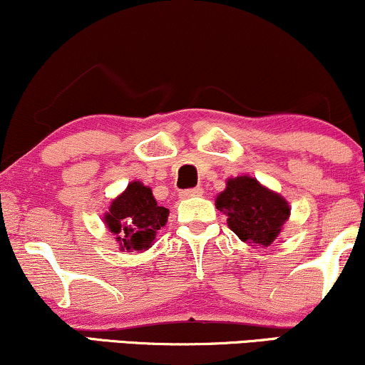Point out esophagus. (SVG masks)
Instances as JSON below:
<instances>
[{
  "label": "esophagus",
  "instance_id": "esophagus-1",
  "mask_svg": "<svg viewBox=\"0 0 365 365\" xmlns=\"http://www.w3.org/2000/svg\"><path fill=\"white\" fill-rule=\"evenodd\" d=\"M204 194V190H202L200 187H195V188H187V190H182L180 192V197L182 199H188V197H199Z\"/></svg>",
  "mask_w": 365,
  "mask_h": 365
}]
</instances>
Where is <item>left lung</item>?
I'll return each instance as SVG.
<instances>
[{"mask_svg": "<svg viewBox=\"0 0 365 365\" xmlns=\"http://www.w3.org/2000/svg\"><path fill=\"white\" fill-rule=\"evenodd\" d=\"M216 207L227 216V226L252 247H269L282 231L291 209L287 200L263 187L257 178H230L216 197Z\"/></svg>", "mask_w": 365, "mask_h": 365, "instance_id": "obj_1", "label": "left lung"}]
</instances>
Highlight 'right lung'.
Listing matches in <instances>:
<instances>
[{
	"label": "right lung",
	"instance_id": "right-lung-1",
	"mask_svg": "<svg viewBox=\"0 0 365 365\" xmlns=\"http://www.w3.org/2000/svg\"><path fill=\"white\" fill-rule=\"evenodd\" d=\"M170 210L158 205L151 188L130 182L117 199L112 200L103 216L105 226L115 235L120 250L144 252L153 245L158 230L168 221Z\"/></svg>",
	"mask_w": 365,
	"mask_h": 365
}]
</instances>
